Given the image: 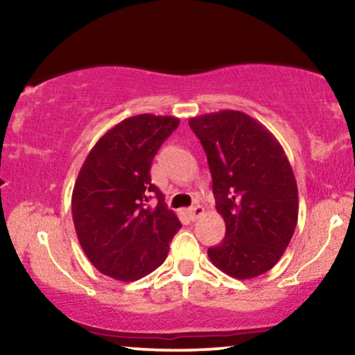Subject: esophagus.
Wrapping results in <instances>:
<instances>
[{"instance_id": "esophagus-1", "label": "esophagus", "mask_w": 355, "mask_h": 355, "mask_svg": "<svg viewBox=\"0 0 355 355\" xmlns=\"http://www.w3.org/2000/svg\"><path fill=\"white\" fill-rule=\"evenodd\" d=\"M187 213H189V216H191V220H197L198 216L203 215V207L202 205H193V207L189 208Z\"/></svg>"}]
</instances>
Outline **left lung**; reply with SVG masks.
Listing matches in <instances>:
<instances>
[{"mask_svg":"<svg viewBox=\"0 0 355 355\" xmlns=\"http://www.w3.org/2000/svg\"><path fill=\"white\" fill-rule=\"evenodd\" d=\"M213 179L226 236L208 249L211 263L236 279L273 268L294 234L297 184L283 147L259 121L223 110L189 119Z\"/></svg>","mask_w":355,"mask_h":355,"instance_id":"left-lung-1","label":"left lung"}]
</instances>
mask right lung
Returning a JSON list of instances; mask_svg holds the SVG:
<instances>
[{
  "label": "right lung",
  "instance_id": "1",
  "mask_svg": "<svg viewBox=\"0 0 355 355\" xmlns=\"http://www.w3.org/2000/svg\"><path fill=\"white\" fill-rule=\"evenodd\" d=\"M178 125L171 116H132L110 129L82 164L72 220L85 255L106 276L140 279L166 259L181 221L152 184L150 168ZM153 196L157 206L148 203Z\"/></svg>",
  "mask_w": 355,
  "mask_h": 355
}]
</instances>
